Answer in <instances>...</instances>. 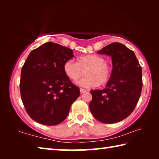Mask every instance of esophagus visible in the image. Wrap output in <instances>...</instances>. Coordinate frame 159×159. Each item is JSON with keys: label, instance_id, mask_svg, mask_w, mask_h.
I'll use <instances>...</instances> for the list:
<instances>
[{"label": "esophagus", "instance_id": "esophagus-1", "mask_svg": "<svg viewBox=\"0 0 159 159\" xmlns=\"http://www.w3.org/2000/svg\"><path fill=\"white\" fill-rule=\"evenodd\" d=\"M86 91H87V90H86L85 89H83V88H80V93H81V94L85 93Z\"/></svg>", "mask_w": 159, "mask_h": 159}]
</instances>
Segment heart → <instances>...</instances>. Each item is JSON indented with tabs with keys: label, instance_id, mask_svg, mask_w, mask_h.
Wrapping results in <instances>:
<instances>
[{
	"label": "heart",
	"instance_id": "heart-1",
	"mask_svg": "<svg viewBox=\"0 0 159 159\" xmlns=\"http://www.w3.org/2000/svg\"><path fill=\"white\" fill-rule=\"evenodd\" d=\"M85 72V78L77 82L80 87L90 88L106 85L111 79L112 67L105 61V59L97 55L80 56L77 59V63L69 60L64 62L63 71L71 80L76 81Z\"/></svg>",
	"mask_w": 159,
	"mask_h": 159
}]
</instances>
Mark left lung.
<instances>
[{
    "instance_id": "left-lung-1",
    "label": "left lung",
    "mask_w": 159,
    "mask_h": 159,
    "mask_svg": "<svg viewBox=\"0 0 159 159\" xmlns=\"http://www.w3.org/2000/svg\"><path fill=\"white\" fill-rule=\"evenodd\" d=\"M98 54L112 59V74L103 90H90L91 113L104 123H114L127 118L139 101L142 88V67L135 55L123 44L112 43Z\"/></svg>"
}]
</instances>
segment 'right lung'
I'll return each mask as SVG.
<instances>
[{
  "label": "right lung",
  "mask_w": 159,
  "mask_h": 159,
  "mask_svg": "<svg viewBox=\"0 0 159 159\" xmlns=\"http://www.w3.org/2000/svg\"><path fill=\"white\" fill-rule=\"evenodd\" d=\"M73 50L52 42L32 50L21 68V98L26 112L35 121L45 125L61 123L80 95L79 88L63 71Z\"/></svg>",
  "instance_id": "right-lung-1"
}]
</instances>
